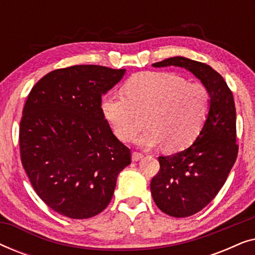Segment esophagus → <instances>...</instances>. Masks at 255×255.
<instances>
[{"label": "esophagus", "instance_id": "obj_1", "mask_svg": "<svg viewBox=\"0 0 255 255\" xmlns=\"http://www.w3.org/2000/svg\"><path fill=\"white\" fill-rule=\"evenodd\" d=\"M142 158H144V154H142L141 152H133L132 153V160L133 161H138V160H141Z\"/></svg>", "mask_w": 255, "mask_h": 255}]
</instances>
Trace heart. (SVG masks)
<instances>
[{
    "instance_id": "heart-1",
    "label": "heart",
    "mask_w": 255,
    "mask_h": 255,
    "mask_svg": "<svg viewBox=\"0 0 255 255\" xmlns=\"http://www.w3.org/2000/svg\"><path fill=\"white\" fill-rule=\"evenodd\" d=\"M124 95H107L101 108L116 137L131 141L144 125L139 144L163 142L168 152L187 148L198 138L210 113V94L198 82L172 72H141L123 86Z\"/></svg>"
}]
</instances>
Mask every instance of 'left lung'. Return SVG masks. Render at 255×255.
<instances>
[{"label": "left lung", "mask_w": 255, "mask_h": 255, "mask_svg": "<svg viewBox=\"0 0 255 255\" xmlns=\"http://www.w3.org/2000/svg\"><path fill=\"white\" fill-rule=\"evenodd\" d=\"M153 66L186 68L210 94V113L201 134L184 151L159 156L160 169L151 181L160 210L172 217H189L214 200L236 162L239 147L235 100L223 76L203 62L174 57Z\"/></svg>", "instance_id": "obj_1"}]
</instances>
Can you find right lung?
I'll return each instance as SVG.
<instances>
[{
    "label": "right lung",
    "instance_id": "obj_1",
    "mask_svg": "<svg viewBox=\"0 0 255 255\" xmlns=\"http://www.w3.org/2000/svg\"><path fill=\"white\" fill-rule=\"evenodd\" d=\"M125 69L76 65L52 71L27 96L19 124L22 165L34 191L73 219L99 215L113 198L131 151L104 118L102 95Z\"/></svg>",
    "mask_w": 255,
    "mask_h": 255
}]
</instances>
